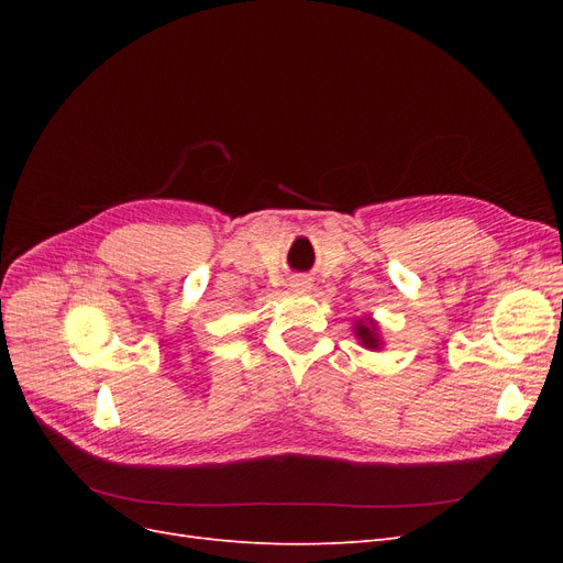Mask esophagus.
Segmentation results:
<instances>
[{
    "instance_id": "obj_1",
    "label": "esophagus",
    "mask_w": 563,
    "mask_h": 563,
    "mask_svg": "<svg viewBox=\"0 0 563 563\" xmlns=\"http://www.w3.org/2000/svg\"><path fill=\"white\" fill-rule=\"evenodd\" d=\"M288 286H291V291H310L312 288V279L310 277H302V275H298V277H291V282H288Z\"/></svg>"
}]
</instances>
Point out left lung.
Masks as SVG:
<instances>
[{"label": "left lung", "mask_w": 563, "mask_h": 563, "mask_svg": "<svg viewBox=\"0 0 563 563\" xmlns=\"http://www.w3.org/2000/svg\"><path fill=\"white\" fill-rule=\"evenodd\" d=\"M354 335L360 338V343L366 350H380L383 347V340L378 335V327H376V321H373L371 317L368 319H360V321L354 323Z\"/></svg>", "instance_id": "obj_1"}]
</instances>
